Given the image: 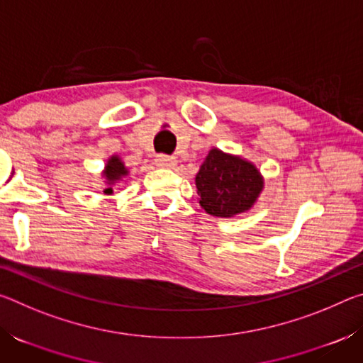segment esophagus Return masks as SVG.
Wrapping results in <instances>:
<instances>
[{"mask_svg":"<svg viewBox=\"0 0 363 363\" xmlns=\"http://www.w3.org/2000/svg\"><path fill=\"white\" fill-rule=\"evenodd\" d=\"M155 163H157V167H162V168H174L177 164L176 158L168 157V155H157Z\"/></svg>","mask_w":363,"mask_h":363,"instance_id":"34e87169","label":"esophagus"}]
</instances>
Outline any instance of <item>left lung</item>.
Returning <instances> with one entry per match:
<instances>
[{
    "instance_id": "1",
    "label": "left lung",
    "mask_w": 363,
    "mask_h": 363,
    "mask_svg": "<svg viewBox=\"0 0 363 363\" xmlns=\"http://www.w3.org/2000/svg\"><path fill=\"white\" fill-rule=\"evenodd\" d=\"M195 186L208 214L233 218L256 203L264 181L248 160L211 149L195 176Z\"/></svg>"
}]
</instances>
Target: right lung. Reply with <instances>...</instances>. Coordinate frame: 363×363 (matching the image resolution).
<instances>
[{
  "mask_svg": "<svg viewBox=\"0 0 363 363\" xmlns=\"http://www.w3.org/2000/svg\"><path fill=\"white\" fill-rule=\"evenodd\" d=\"M128 173H130V171H128L125 163L121 162V158L118 155L110 157L106 164V169L102 171V176L106 177V182H107V189H104V194L106 195L113 194V189H112L113 184L120 182L123 177L128 176Z\"/></svg>",
  "mask_w": 363,
  "mask_h": 363,
  "instance_id": "obj_1",
  "label": "right lung"
}]
</instances>
